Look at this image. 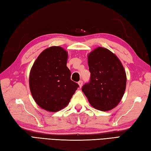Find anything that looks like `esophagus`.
<instances>
[{
    "mask_svg": "<svg viewBox=\"0 0 151 151\" xmlns=\"http://www.w3.org/2000/svg\"><path fill=\"white\" fill-rule=\"evenodd\" d=\"M78 85H79V88H81L82 87V85H83V81H79L78 82Z\"/></svg>",
    "mask_w": 151,
    "mask_h": 151,
    "instance_id": "esophagus-1",
    "label": "esophagus"
}]
</instances>
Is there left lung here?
Listing matches in <instances>:
<instances>
[{"label": "left lung", "mask_w": 151, "mask_h": 151, "mask_svg": "<svg viewBox=\"0 0 151 151\" xmlns=\"http://www.w3.org/2000/svg\"><path fill=\"white\" fill-rule=\"evenodd\" d=\"M90 82L83 86L91 105L107 111L118 105L124 94L127 75L121 60L106 48L98 47L88 55Z\"/></svg>", "instance_id": "1"}]
</instances>
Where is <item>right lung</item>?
<instances>
[{"instance_id": "right-lung-1", "label": "right lung", "mask_w": 151, "mask_h": 151, "mask_svg": "<svg viewBox=\"0 0 151 151\" xmlns=\"http://www.w3.org/2000/svg\"><path fill=\"white\" fill-rule=\"evenodd\" d=\"M68 57L64 49L52 46L40 54L30 70V93L36 103L47 111L64 108L79 87L70 79Z\"/></svg>"}]
</instances>
